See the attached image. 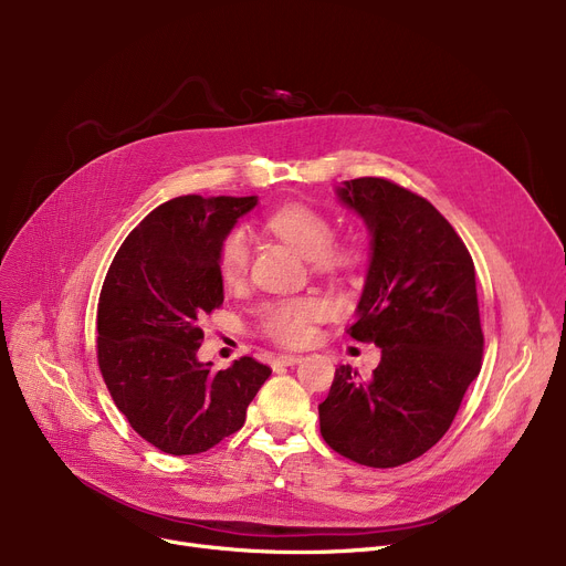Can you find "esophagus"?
Instances as JSON below:
<instances>
[{"label":"esophagus","mask_w":566,"mask_h":566,"mask_svg":"<svg viewBox=\"0 0 566 566\" xmlns=\"http://www.w3.org/2000/svg\"><path fill=\"white\" fill-rule=\"evenodd\" d=\"M303 358L301 355H277V358L273 360V367L277 369V367H293V365H298Z\"/></svg>","instance_id":"esophagus-1"}]
</instances>
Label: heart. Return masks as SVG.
Returning a JSON list of instances; mask_svg holds the SVG:
<instances>
[{
    "label": "heart",
    "mask_w": 566,
    "mask_h": 566,
    "mask_svg": "<svg viewBox=\"0 0 566 566\" xmlns=\"http://www.w3.org/2000/svg\"><path fill=\"white\" fill-rule=\"evenodd\" d=\"M265 229L282 238L305 259H312L318 268H346L358 252L353 248H335L333 220L323 211L307 203H286L265 218ZM250 268V238L245 229L233 227L224 233L218 248V271L224 284H238ZM325 314V305L318 298H284L265 303L259 310V325L265 337L284 346H298L307 342L312 323Z\"/></svg>",
    "instance_id": "heart-1"
}]
</instances>
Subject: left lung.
Here are the masks:
<instances>
[{"label": "left lung", "instance_id": "8db88e82", "mask_svg": "<svg viewBox=\"0 0 566 566\" xmlns=\"http://www.w3.org/2000/svg\"><path fill=\"white\" fill-rule=\"evenodd\" d=\"M371 235V256L348 335L374 342L369 378L335 371L318 403L321 436L342 457L397 468L448 433L468 385L482 367L474 263L454 227L420 195L385 178L337 188Z\"/></svg>", "mask_w": 566, "mask_h": 566}]
</instances>
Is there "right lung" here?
<instances>
[{
	"mask_svg": "<svg viewBox=\"0 0 566 566\" xmlns=\"http://www.w3.org/2000/svg\"><path fill=\"white\" fill-rule=\"evenodd\" d=\"M256 197L184 195L160 203L118 248L98 303V367L130 427L165 454L211 450L245 424L271 367L199 363V323L224 301L218 248Z\"/></svg>",
	"mask_w": 566,
	"mask_h": 566,
	"instance_id": "1",
	"label": "right lung"
}]
</instances>
